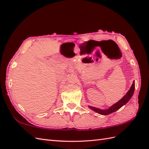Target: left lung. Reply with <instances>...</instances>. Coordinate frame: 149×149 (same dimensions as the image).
Here are the masks:
<instances>
[{"mask_svg":"<svg viewBox=\"0 0 149 149\" xmlns=\"http://www.w3.org/2000/svg\"><path fill=\"white\" fill-rule=\"evenodd\" d=\"M134 88H135V83H134V81H133V83H132V84L131 88L127 91V93H126V95H125L123 96V97L121 100H120L118 102H116V104H114L113 106L109 107L108 109L102 110V109H100L99 108H96V107H93L91 106H89V107L91 110H93V111H94L100 114V115H109V114L115 112V111H116L119 109L120 107H122L123 105H125V104L131 99L132 96L133 95Z\"/></svg>","mask_w":149,"mask_h":149,"instance_id":"1","label":"left lung"}]
</instances>
